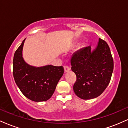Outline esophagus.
Segmentation results:
<instances>
[{
    "label": "esophagus",
    "instance_id": "1",
    "mask_svg": "<svg viewBox=\"0 0 128 128\" xmlns=\"http://www.w3.org/2000/svg\"><path fill=\"white\" fill-rule=\"evenodd\" d=\"M64 72H67L70 71V67H68V66H64Z\"/></svg>",
    "mask_w": 128,
    "mask_h": 128
}]
</instances>
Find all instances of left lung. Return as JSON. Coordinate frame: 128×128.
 <instances>
[{
	"label": "left lung",
	"instance_id": "1",
	"mask_svg": "<svg viewBox=\"0 0 128 128\" xmlns=\"http://www.w3.org/2000/svg\"><path fill=\"white\" fill-rule=\"evenodd\" d=\"M72 70L76 74L73 90L82 99L98 97L109 84L114 68V61L109 46L99 38L96 48H82L71 58Z\"/></svg>",
	"mask_w": 128,
	"mask_h": 128
}]
</instances>
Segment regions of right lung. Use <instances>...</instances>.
<instances>
[{
	"instance_id": "add662e5",
	"label": "right lung",
	"mask_w": 128,
	"mask_h": 128,
	"mask_svg": "<svg viewBox=\"0 0 128 128\" xmlns=\"http://www.w3.org/2000/svg\"><path fill=\"white\" fill-rule=\"evenodd\" d=\"M24 40L16 50L13 58V76L23 94L35 102L46 101L55 92L64 73L62 66L48 65L40 67L29 66L23 60Z\"/></svg>"
}]
</instances>
